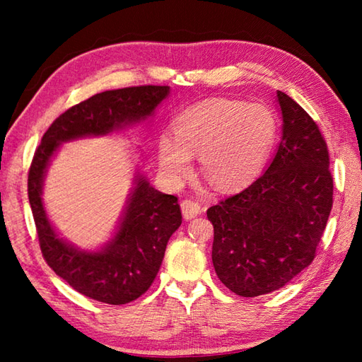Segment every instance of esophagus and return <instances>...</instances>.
I'll list each match as a JSON object with an SVG mask.
<instances>
[{
  "instance_id": "esophagus-1",
  "label": "esophagus",
  "mask_w": 362,
  "mask_h": 362,
  "mask_svg": "<svg viewBox=\"0 0 362 362\" xmlns=\"http://www.w3.org/2000/svg\"><path fill=\"white\" fill-rule=\"evenodd\" d=\"M180 206H182V213H183V218L185 219H193L196 218L199 213H201L202 206L201 204H199L196 199L193 197H188V199H183V201L180 202Z\"/></svg>"
}]
</instances>
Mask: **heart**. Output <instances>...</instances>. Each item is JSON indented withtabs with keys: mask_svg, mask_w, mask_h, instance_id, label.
I'll use <instances>...</instances> for the list:
<instances>
[{
	"mask_svg": "<svg viewBox=\"0 0 362 362\" xmlns=\"http://www.w3.org/2000/svg\"><path fill=\"white\" fill-rule=\"evenodd\" d=\"M276 135V119L263 104L209 99L183 110L174 122V136L158 140L163 173L180 179L191 169V156L214 188L247 185L261 171Z\"/></svg>",
	"mask_w": 362,
	"mask_h": 362,
	"instance_id": "heart-1",
	"label": "heart"
}]
</instances>
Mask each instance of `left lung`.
<instances>
[{"mask_svg":"<svg viewBox=\"0 0 362 362\" xmlns=\"http://www.w3.org/2000/svg\"><path fill=\"white\" fill-rule=\"evenodd\" d=\"M283 136L266 173L206 210L213 266L241 297L283 288L316 258L333 206L329 153L320 129L294 99L276 91Z\"/></svg>","mask_w":362,"mask_h":362,"instance_id":"left-lung-1","label":"left lung"}]
</instances>
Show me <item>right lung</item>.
I'll return each mask as SVG.
<instances>
[{
  "label": "right lung",
  "mask_w": 362,
  "mask_h": 362,
  "mask_svg": "<svg viewBox=\"0 0 362 362\" xmlns=\"http://www.w3.org/2000/svg\"><path fill=\"white\" fill-rule=\"evenodd\" d=\"M168 93V86H138L91 96L54 119L30 161L28 196L42 255L60 279L98 302L124 305L151 288L168 240L182 224L179 201L173 194L153 189L140 177L112 243L101 252H81L60 240L46 218L40 197L45 169L62 141L105 135L144 119Z\"/></svg>",
  "instance_id": "right-lung-1"
}]
</instances>
